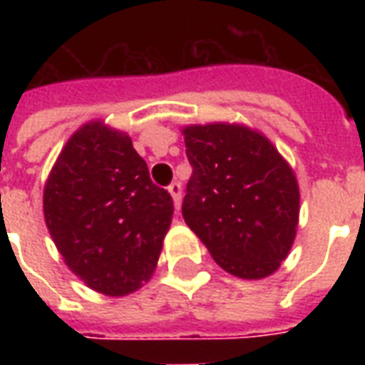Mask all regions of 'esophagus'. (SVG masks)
<instances>
[{"instance_id":"34e87169","label":"esophagus","mask_w":365,"mask_h":365,"mask_svg":"<svg viewBox=\"0 0 365 365\" xmlns=\"http://www.w3.org/2000/svg\"><path fill=\"white\" fill-rule=\"evenodd\" d=\"M168 193H170L172 200H174V206L180 208V205H182V185L178 182H172L170 185H168Z\"/></svg>"}]
</instances>
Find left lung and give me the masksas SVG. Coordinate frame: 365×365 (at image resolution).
Masks as SVG:
<instances>
[{
  "label": "left lung",
  "instance_id": "8db88e82",
  "mask_svg": "<svg viewBox=\"0 0 365 365\" xmlns=\"http://www.w3.org/2000/svg\"><path fill=\"white\" fill-rule=\"evenodd\" d=\"M193 166L182 214L233 277L259 280L278 271L299 223L294 168L259 130L239 123L182 128Z\"/></svg>",
  "mask_w": 365,
  "mask_h": 365
}]
</instances>
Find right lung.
<instances>
[{
	"label": "right lung",
	"mask_w": 365,
	"mask_h": 365,
	"mask_svg": "<svg viewBox=\"0 0 365 365\" xmlns=\"http://www.w3.org/2000/svg\"><path fill=\"white\" fill-rule=\"evenodd\" d=\"M43 214L68 269L94 292L123 297L153 274L174 205L153 185L130 136L91 121L51 168Z\"/></svg>",
	"instance_id": "right-lung-1"
}]
</instances>
